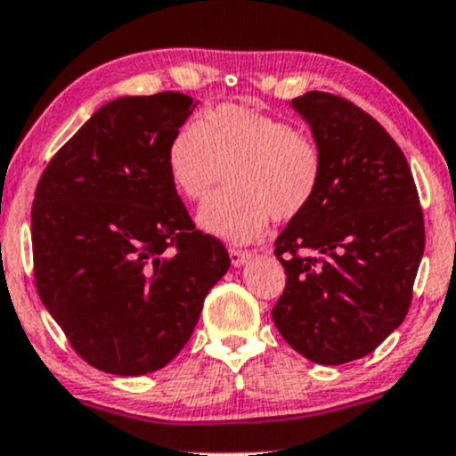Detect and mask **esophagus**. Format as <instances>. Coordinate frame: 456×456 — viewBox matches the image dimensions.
<instances>
[{
    "instance_id": "34e87169",
    "label": "esophagus",
    "mask_w": 456,
    "mask_h": 456,
    "mask_svg": "<svg viewBox=\"0 0 456 456\" xmlns=\"http://www.w3.org/2000/svg\"><path fill=\"white\" fill-rule=\"evenodd\" d=\"M228 254H230V262H232L234 266H240V265H245V262H248L251 256V251H248V249H237V248H230L228 249Z\"/></svg>"
}]
</instances>
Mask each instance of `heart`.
<instances>
[{
	"mask_svg": "<svg viewBox=\"0 0 456 456\" xmlns=\"http://www.w3.org/2000/svg\"><path fill=\"white\" fill-rule=\"evenodd\" d=\"M166 168L181 196L207 202L228 181L232 190L202 208V228L245 243L275 222L307 211L324 159L318 142L288 121L240 104H219L179 127L166 149Z\"/></svg>",
	"mask_w": 456,
	"mask_h": 456,
	"instance_id": "heart-1",
	"label": "heart"
}]
</instances>
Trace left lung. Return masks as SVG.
<instances>
[{"instance_id":"1","label":"left lung","mask_w":456,"mask_h":456,"mask_svg":"<svg viewBox=\"0 0 456 456\" xmlns=\"http://www.w3.org/2000/svg\"><path fill=\"white\" fill-rule=\"evenodd\" d=\"M292 106L324 159L307 211L275 240L286 288L273 322L318 365L367 356L403 322L425 251V217L399 144L341 95L309 91Z\"/></svg>"}]
</instances>
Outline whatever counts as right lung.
Instances as JSON below:
<instances>
[{
  "instance_id": "1",
  "label": "right lung",
  "mask_w": 456,
  "mask_h": 456,
  "mask_svg": "<svg viewBox=\"0 0 456 456\" xmlns=\"http://www.w3.org/2000/svg\"><path fill=\"white\" fill-rule=\"evenodd\" d=\"M191 102L176 91L109 102L37 181L36 290L74 352L112 376L168 365L230 266L222 240L191 222L166 168Z\"/></svg>"
}]
</instances>
